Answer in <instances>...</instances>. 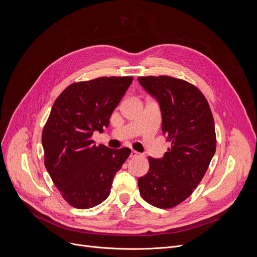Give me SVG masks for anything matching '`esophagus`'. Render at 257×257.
I'll return each instance as SVG.
<instances>
[{
    "instance_id": "34e87169",
    "label": "esophagus",
    "mask_w": 257,
    "mask_h": 257,
    "mask_svg": "<svg viewBox=\"0 0 257 257\" xmlns=\"http://www.w3.org/2000/svg\"><path fill=\"white\" fill-rule=\"evenodd\" d=\"M138 154H139V153H138L137 151H135V150H132V151H131V155H130V157H131V158H135V157H137Z\"/></svg>"
}]
</instances>
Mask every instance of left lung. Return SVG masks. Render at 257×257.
<instances>
[{
	"mask_svg": "<svg viewBox=\"0 0 257 257\" xmlns=\"http://www.w3.org/2000/svg\"><path fill=\"white\" fill-rule=\"evenodd\" d=\"M160 104L162 132L172 147L149 160V172L138 179L142 197L162 209L188 198L201 181L216 148L214 121L206 97L196 87L169 76L138 77Z\"/></svg>",
	"mask_w": 257,
	"mask_h": 257,
	"instance_id": "left-lung-1",
	"label": "left lung"
}]
</instances>
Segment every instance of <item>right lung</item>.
<instances>
[{"mask_svg": "<svg viewBox=\"0 0 257 257\" xmlns=\"http://www.w3.org/2000/svg\"><path fill=\"white\" fill-rule=\"evenodd\" d=\"M133 77H99L72 83L54 102L42 145L45 166L67 203L77 209L95 207L108 197L115 173L131 153L128 148L95 146Z\"/></svg>", "mask_w": 257, "mask_h": 257, "instance_id": "right-lung-1", "label": "right lung"}]
</instances>
